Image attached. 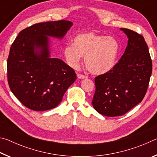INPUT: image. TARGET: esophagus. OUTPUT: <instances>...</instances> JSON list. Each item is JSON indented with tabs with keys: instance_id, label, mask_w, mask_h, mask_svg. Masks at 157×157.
<instances>
[{
	"instance_id": "34e87169",
	"label": "esophagus",
	"mask_w": 157,
	"mask_h": 157,
	"mask_svg": "<svg viewBox=\"0 0 157 157\" xmlns=\"http://www.w3.org/2000/svg\"><path fill=\"white\" fill-rule=\"evenodd\" d=\"M77 76H78V78H79V79H86L87 78V77L86 76H85V75H82V74H78V75H77Z\"/></svg>"
}]
</instances>
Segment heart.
Returning <instances> with one entry per match:
<instances>
[{
  "instance_id": "b5f03b06",
  "label": "heart",
  "mask_w": 157,
  "mask_h": 157,
  "mask_svg": "<svg viewBox=\"0 0 157 157\" xmlns=\"http://www.w3.org/2000/svg\"><path fill=\"white\" fill-rule=\"evenodd\" d=\"M118 52V42L113 37L84 33L78 34L73 39V44L64 48L63 56L73 68L78 67L82 57H84V64L90 72L101 75L113 68Z\"/></svg>"
}]
</instances>
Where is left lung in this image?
<instances>
[{"label": "left lung", "mask_w": 157, "mask_h": 157, "mask_svg": "<svg viewBox=\"0 0 157 157\" xmlns=\"http://www.w3.org/2000/svg\"><path fill=\"white\" fill-rule=\"evenodd\" d=\"M120 30L128 38L125 51L110 72L95 79L93 106L109 117L124 115L141 102L152 71L144 37L129 29Z\"/></svg>", "instance_id": "8db88e82"}]
</instances>
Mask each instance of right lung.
Wrapping results in <instances>:
<instances>
[{
  "mask_svg": "<svg viewBox=\"0 0 157 157\" xmlns=\"http://www.w3.org/2000/svg\"><path fill=\"white\" fill-rule=\"evenodd\" d=\"M73 23L67 21L36 23L21 31L7 59L10 88L30 109L44 111L59 104L76 79L72 68L51 57L50 37L62 40Z\"/></svg>",
  "mask_w": 157,
  "mask_h": 157,
  "instance_id": "right-lung-1",
  "label": "right lung"
}]
</instances>
